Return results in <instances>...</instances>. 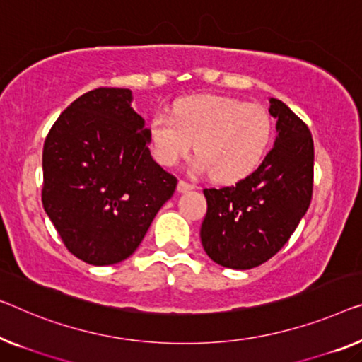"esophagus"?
<instances>
[{
    "label": "esophagus",
    "instance_id": "1",
    "mask_svg": "<svg viewBox=\"0 0 362 362\" xmlns=\"http://www.w3.org/2000/svg\"><path fill=\"white\" fill-rule=\"evenodd\" d=\"M193 187L192 183H187L185 180H179V185H177V190H179L180 193H185V192H190V190H193Z\"/></svg>",
    "mask_w": 362,
    "mask_h": 362
}]
</instances>
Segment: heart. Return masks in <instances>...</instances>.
Returning a JSON list of instances; mask_svg holds the SVG:
<instances>
[{
  "mask_svg": "<svg viewBox=\"0 0 362 362\" xmlns=\"http://www.w3.org/2000/svg\"><path fill=\"white\" fill-rule=\"evenodd\" d=\"M272 118L265 107L224 95H193L174 105L172 115L156 113L149 141L156 159L175 165L195 141L192 172H209L216 182L249 175L265 156Z\"/></svg>",
  "mask_w": 362,
  "mask_h": 362,
  "instance_id": "b5f03b06",
  "label": "heart"
}]
</instances>
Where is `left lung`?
Wrapping results in <instances>:
<instances>
[{
  "mask_svg": "<svg viewBox=\"0 0 362 362\" xmlns=\"http://www.w3.org/2000/svg\"><path fill=\"white\" fill-rule=\"evenodd\" d=\"M268 104L276 138L263 163L233 187L203 190L208 211L199 237L208 257L224 268L250 269L276 255L310 204L312 134L284 102L269 97Z\"/></svg>",
  "mask_w": 362,
  "mask_h": 362,
  "instance_id": "obj_1",
  "label": "left lung"
}]
</instances>
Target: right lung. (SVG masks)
Masks as SVG:
<instances>
[{
	"label": "right lung",
	"instance_id": "obj_1",
	"mask_svg": "<svg viewBox=\"0 0 362 362\" xmlns=\"http://www.w3.org/2000/svg\"><path fill=\"white\" fill-rule=\"evenodd\" d=\"M132 102L129 89L89 90L43 144V209L66 249L89 265L127 260L177 187L151 156L149 128Z\"/></svg>",
	"mask_w": 362,
	"mask_h": 362
}]
</instances>
